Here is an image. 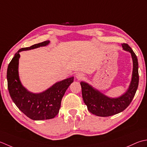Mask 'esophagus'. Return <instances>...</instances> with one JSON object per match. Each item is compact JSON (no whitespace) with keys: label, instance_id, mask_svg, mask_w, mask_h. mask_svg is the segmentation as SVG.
<instances>
[{"label":"esophagus","instance_id":"esophagus-1","mask_svg":"<svg viewBox=\"0 0 147 147\" xmlns=\"http://www.w3.org/2000/svg\"><path fill=\"white\" fill-rule=\"evenodd\" d=\"M76 77L77 80H82L84 78V75L82 73H80V72H78L76 74Z\"/></svg>","mask_w":147,"mask_h":147}]
</instances>
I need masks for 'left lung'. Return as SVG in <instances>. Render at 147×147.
<instances>
[{"mask_svg": "<svg viewBox=\"0 0 147 147\" xmlns=\"http://www.w3.org/2000/svg\"><path fill=\"white\" fill-rule=\"evenodd\" d=\"M122 48L131 53L133 60V72L131 81L127 91L121 96L110 98L86 82H80L84 102L89 112L97 116L109 117L115 115L129 105L135 95L138 86V62L133 49L127 44H122Z\"/></svg>", "mask_w": 147, "mask_h": 147, "instance_id": "obj_1", "label": "left lung"}]
</instances>
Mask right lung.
<instances>
[{
  "label": "right lung",
  "instance_id": "add662e5",
  "mask_svg": "<svg viewBox=\"0 0 147 147\" xmlns=\"http://www.w3.org/2000/svg\"><path fill=\"white\" fill-rule=\"evenodd\" d=\"M49 43L50 41L47 40L20 49L15 54L7 67V88L12 100L24 114L34 121L51 119L58 115L62 98L74 79L71 77L57 82L39 93L29 91L22 85L18 72L20 53L46 46Z\"/></svg>",
  "mask_w": 147,
  "mask_h": 147
}]
</instances>
